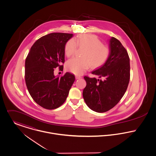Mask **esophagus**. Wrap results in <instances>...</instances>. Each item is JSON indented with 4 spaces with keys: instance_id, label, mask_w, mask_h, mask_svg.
<instances>
[{
    "instance_id": "esophagus-1",
    "label": "esophagus",
    "mask_w": 156,
    "mask_h": 156,
    "mask_svg": "<svg viewBox=\"0 0 156 156\" xmlns=\"http://www.w3.org/2000/svg\"><path fill=\"white\" fill-rule=\"evenodd\" d=\"M82 78V77L81 76H76V79H81Z\"/></svg>"
}]
</instances>
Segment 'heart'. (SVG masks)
<instances>
[{
	"instance_id": "obj_1",
	"label": "heart",
	"mask_w": 156,
	"mask_h": 156,
	"mask_svg": "<svg viewBox=\"0 0 156 156\" xmlns=\"http://www.w3.org/2000/svg\"><path fill=\"white\" fill-rule=\"evenodd\" d=\"M77 47H84L81 54L82 57L72 58L66 63L67 69L77 75L82 74L90 66L92 68L101 67L106 62L110 54L109 47L102 44L101 40L93 34H82L69 40L64 46L66 56H73Z\"/></svg>"
}]
</instances>
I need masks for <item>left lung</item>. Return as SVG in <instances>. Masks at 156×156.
Here are the masks:
<instances>
[{
    "label": "left lung",
    "mask_w": 156,
    "mask_h": 156,
    "mask_svg": "<svg viewBox=\"0 0 156 156\" xmlns=\"http://www.w3.org/2000/svg\"><path fill=\"white\" fill-rule=\"evenodd\" d=\"M110 54L103 66L92 72L101 79L85 76L83 97L94 111L103 113L113 108L122 98L130 81V58L126 49L114 37L109 40Z\"/></svg>",
    "instance_id": "obj_1"
}]
</instances>
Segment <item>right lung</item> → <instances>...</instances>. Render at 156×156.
<instances>
[{"label":"right lung","mask_w":156,"mask_h":156,"mask_svg":"<svg viewBox=\"0 0 156 156\" xmlns=\"http://www.w3.org/2000/svg\"><path fill=\"white\" fill-rule=\"evenodd\" d=\"M72 34L51 33L42 37L31 47L25 61V82L34 100L46 109H55L66 100L75 76L66 73L56 77L55 68L63 70L64 46Z\"/></svg>","instance_id":"obj_1"}]
</instances>
